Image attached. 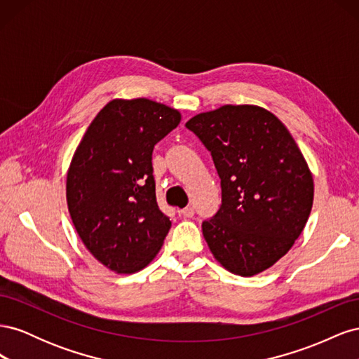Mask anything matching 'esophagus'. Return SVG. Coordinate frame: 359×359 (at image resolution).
Returning a JSON list of instances; mask_svg holds the SVG:
<instances>
[{"mask_svg": "<svg viewBox=\"0 0 359 359\" xmlns=\"http://www.w3.org/2000/svg\"><path fill=\"white\" fill-rule=\"evenodd\" d=\"M180 214L184 215V217H187V219H191V217L194 215V208H193V206H186V208L180 211Z\"/></svg>", "mask_w": 359, "mask_h": 359, "instance_id": "1", "label": "esophagus"}]
</instances>
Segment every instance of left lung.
<instances>
[{"instance_id":"obj_1","label":"left lung","mask_w":359,"mask_h":359,"mask_svg":"<svg viewBox=\"0 0 359 359\" xmlns=\"http://www.w3.org/2000/svg\"><path fill=\"white\" fill-rule=\"evenodd\" d=\"M186 127L210 151L222 205L202 222L205 241L231 273L250 277L283 257L313 205V177L280 119L259 106L226 104Z\"/></svg>"}]
</instances>
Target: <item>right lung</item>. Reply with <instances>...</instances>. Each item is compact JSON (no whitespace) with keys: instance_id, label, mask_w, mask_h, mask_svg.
<instances>
[{"instance_id":"add662e5","label":"right lung","mask_w":359,"mask_h":359,"mask_svg":"<svg viewBox=\"0 0 359 359\" xmlns=\"http://www.w3.org/2000/svg\"><path fill=\"white\" fill-rule=\"evenodd\" d=\"M181 121L148 100H112L97 114L67 173L72 222L91 255L115 273L147 266L170 229L156 198L153 149Z\"/></svg>"}]
</instances>
